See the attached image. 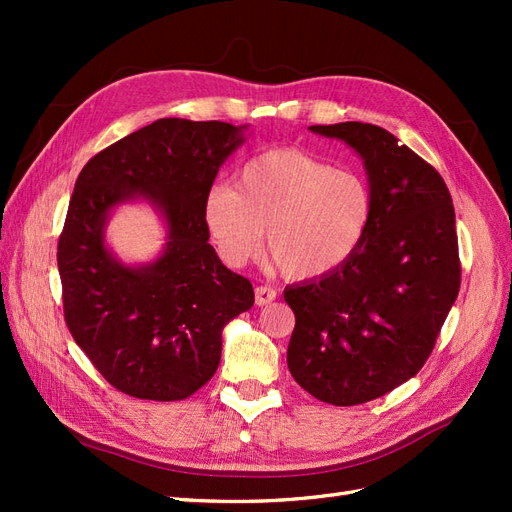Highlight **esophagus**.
I'll return each mask as SVG.
<instances>
[{
	"instance_id": "esophagus-1",
	"label": "esophagus",
	"mask_w": 512,
	"mask_h": 512,
	"mask_svg": "<svg viewBox=\"0 0 512 512\" xmlns=\"http://www.w3.org/2000/svg\"><path fill=\"white\" fill-rule=\"evenodd\" d=\"M254 294H256V305H260V307L262 305H269L277 297V292L273 288H269V286H256Z\"/></svg>"
}]
</instances>
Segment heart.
Here are the masks:
<instances>
[{
  "mask_svg": "<svg viewBox=\"0 0 512 512\" xmlns=\"http://www.w3.org/2000/svg\"><path fill=\"white\" fill-rule=\"evenodd\" d=\"M203 218L228 267L252 260L267 230V256L288 280L329 275L361 250L376 218L371 183L354 170L277 149L247 162L237 185H215Z\"/></svg>",
  "mask_w": 512,
  "mask_h": 512,
  "instance_id": "b5f03b06",
  "label": "heart"
}]
</instances>
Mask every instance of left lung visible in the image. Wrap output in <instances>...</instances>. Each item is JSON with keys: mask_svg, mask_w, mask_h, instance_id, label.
<instances>
[{"mask_svg": "<svg viewBox=\"0 0 512 512\" xmlns=\"http://www.w3.org/2000/svg\"><path fill=\"white\" fill-rule=\"evenodd\" d=\"M359 153L376 218L361 250L318 280L288 286V369L333 406H356L425 365L459 294L453 198L431 164L374 123L309 126Z\"/></svg>", "mask_w": 512, "mask_h": 512, "instance_id": "left-lung-1", "label": "left lung"}]
</instances>
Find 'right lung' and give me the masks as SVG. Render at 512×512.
Wrapping results in <instances>:
<instances>
[{"label":"right lung","mask_w":512,"mask_h":512,"mask_svg":"<svg viewBox=\"0 0 512 512\" xmlns=\"http://www.w3.org/2000/svg\"><path fill=\"white\" fill-rule=\"evenodd\" d=\"M247 126L166 117L91 158L57 245L64 316L74 342L117 391L177 401L220 365L222 331L254 305L250 280L222 265L209 243L205 196ZM141 199L167 228L163 254L121 263L105 243L119 205Z\"/></svg>","instance_id":"add662e5"}]
</instances>
